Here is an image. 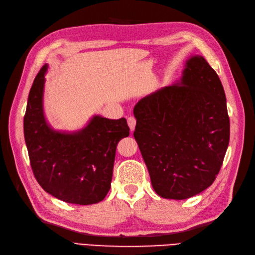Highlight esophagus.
<instances>
[{"label": "esophagus", "mask_w": 255, "mask_h": 255, "mask_svg": "<svg viewBox=\"0 0 255 255\" xmlns=\"http://www.w3.org/2000/svg\"><path fill=\"white\" fill-rule=\"evenodd\" d=\"M128 125L129 127V129L133 132V130L135 129V127H136V119L134 117H128Z\"/></svg>", "instance_id": "1"}]
</instances>
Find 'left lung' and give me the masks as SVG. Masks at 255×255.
Wrapping results in <instances>:
<instances>
[{
  "label": "left lung",
  "mask_w": 255,
  "mask_h": 255,
  "mask_svg": "<svg viewBox=\"0 0 255 255\" xmlns=\"http://www.w3.org/2000/svg\"><path fill=\"white\" fill-rule=\"evenodd\" d=\"M134 137L152 187L184 200L210 187L230 140L227 99L219 76L201 55H191L182 76L140 99Z\"/></svg>",
  "instance_id": "obj_1"
}]
</instances>
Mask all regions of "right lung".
Segmentation results:
<instances>
[{
	"instance_id": "add662e5",
	"label": "right lung",
	"mask_w": 255,
	"mask_h": 255,
	"mask_svg": "<svg viewBox=\"0 0 255 255\" xmlns=\"http://www.w3.org/2000/svg\"><path fill=\"white\" fill-rule=\"evenodd\" d=\"M45 64L29 90L24 116V139L34 175L40 186L61 201L95 204L111 189L116 148L129 135L127 120L100 115L83 128L54 129L45 119L43 91Z\"/></svg>"
}]
</instances>
